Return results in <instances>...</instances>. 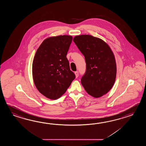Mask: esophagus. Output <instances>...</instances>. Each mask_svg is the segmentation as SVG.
<instances>
[{"mask_svg": "<svg viewBox=\"0 0 146 146\" xmlns=\"http://www.w3.org/2000/svg\"><path fill=\"white\" fill-rule=\"evenodd\" d=\"M74 74H75V76H76V77L77 78L78 77V76H79L78 72H74Z\"/></svg>", "mask_w": 146, "mask_h": 146, "instance_id": "obj_1", "label": "esophagus"}]
</instances>
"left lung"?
Masks as SVG:
<instances>
[{
    "instance_id": "1",
    "label": "left lung",
    "mask_w": 146,
    "mask_h": 146,
    "mask_svg": "<svg viewBox=\"0 0 146 146\" xmlns=\"http://www.w3.org/2000/svg\"><path fill=\"white\" fill-rule=\"evenodd\" d=\"M73 40L86 62L82 85L90 96L96 98L102 96L115 83L117 69L114 53L106 42L90 35H77Z\"/></svg>"
}]
</instances>
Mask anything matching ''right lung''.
Instances as JSON below:
<instances>
[{"mask_svg":"<svg viewBox=\"0 0 146 146\" xmlns=\"http://www.w3.org/2000/svg\"><path fill=\"white\" fill-rule=\"evenodd\" d=\"M72 40V36L67 35L48 37L35 54L32 63L34 84L48 99H59L75 78L66 57Z\"/></svg>","mask_w":146,"mask_h":146,"instance_id":"obj_1","label":"right lung"}]
</instances>
